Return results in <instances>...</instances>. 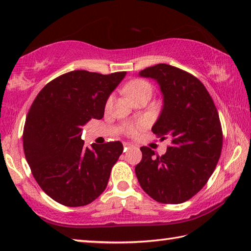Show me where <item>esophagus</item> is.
Returning <instances> with one entry per match:
<instances>
[{
  "instance_id": "esophagus-1",
  "label": "esophagus",
  "mask_w": 251,
  "mask_h": 251,
  "mask_svg": "<svg viewBox=\"0 0 251 251\" xmlns=\"http://www.w3.org/2000/svg\"><path fill=\"white\" fill-rule=\"evenodd\" d=\"M133 147H134L133 144H130V143H124L125 151H126V150H129V148H133Z\"/></svg>"
}]
</instances>
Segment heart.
Returning a JSON list of instances; mask_svg holds the SVG:
<instances>
[{
    "mask_svg": "<svg viewBox=\"0 0 251 251\" xmlns=\"http://www.w3.org/2000/svg\"><path fill=\"white\" fill-rule=\"evenodd\" d=\"M146 91L151 92V86H150V84L144 82V80H142V79L133 80V82H130L125 87V92L127 93V95L129 96V99L130 97H133L134 95H137V94H139V93L146 92ZM110 103H112V99H109L107 100V106H109ZM144 126H145V123L144 122L136 123V124H130L128 126H126V133L129 135H135V134H137Z\"/></svg>",
    "mask_w": 251,
    "mask_h": 251,
    "instance_id": "b5f03b06",
    "label": "heart"
}]
</instances>
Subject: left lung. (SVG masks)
<instances>
[{
	"mask_svg": "<svg viewBox=\"0 0 251 251\" xmlns=\"http://www.w3.org/2000/svg\"><path fill=\"white\" fill-rule=\"evenodd\" d=\"M138 75L159 85L163 107L151 130L172 144L161 156L142 147L136 176L156 201L184 202L206 185L218 163L223 146L218 112L203 84L185 71L157 64Z\"/></svg>",
	"mask_w": 251,
	"mask_h": 251,
	"instance_id": "8db88e82",
	"label": "left lung"
}]
</instances>
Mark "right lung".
I'll list each match as a JSON object with an SVG mask.
<instances>
[{
	"label": "right lung",
	"mask_w": 251,
	"mask_h": 251,
	"mask_svg": "<svg viewBox=\"0 0 251 251\" xmlns=\"http://www.w3.org/2000/svg\"><path fill=\"white\" fill-rule=\"evenodd\" d=\"M125 76L69 72L46 84L34 100L24 126V154L37 184L55 201L85 206L105 190L123 144L85 147L82 126L103 118L109 95Z\"/></svg>",
	"instance_id": "1"
}]
</instances>
